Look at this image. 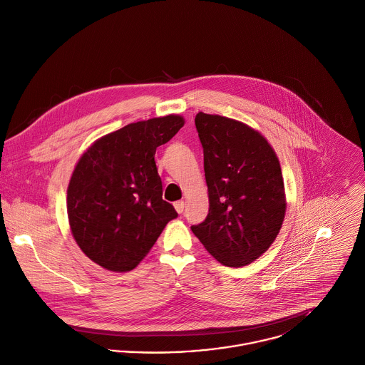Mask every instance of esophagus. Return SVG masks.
Instances as JSON below:
<instances>
[{"instance_id": "obj_1", "label": "esophagus", "mask_w": 365, "mask_h": 365, "mask_svg": "<svg viewBox=\"0 0 365 365\" xmlns=\"http://www.w3.org/2000/svg\"><path fill=\"white\" fill-rule=\"evenodd\" d=\"M174 208H175V211H177L178 214H181V212L184 211V201H175V202H174Z\"/></svg>"}]
</instances>
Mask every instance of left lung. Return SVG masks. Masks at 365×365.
Wrapping results in <instances>:
<instances>
[{
	"label": "left lung",
	"mask_w": 365,
	"mask_h": 365,
	"mask_svg": "<svg viewBox=\"0 0 365 365\" xmlns=\"http://www.w3.org/2000/svg\"><path fill=\"white\" fill-rule=\"evenodd\" d=\"M195 127L210 208L191 230L222 265H248L269 248L285 217L278 157L259 131L241 121L198 113Z\"/></svg>",
	"instance_id": "obj_1"
}]
</instances>
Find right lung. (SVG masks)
<instances>
[{
  "label": "right lung",
  "instance_id": "obj_1",
  "mask_svg": "<svg viewBox=\"0 0 365 365\" xmlns=\"http://www.w3.org/2000/svg\"><path fill=\"white\" fill-rule=\"evenodd\" d=\"M184 124L178 114L131 123L80 157L67 188L68 224L81 251L103 268L134 269L177 217L163 200L154 155Z\"/></svg>",
  "mask_w": 365,
  "mask_h": 365
}]
</instances>
